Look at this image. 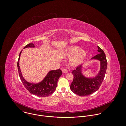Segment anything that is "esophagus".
Masks as SVG:
<instances>
[{
  "label": "esophagus",
  "instance_id": "1",
  "mask_svg": "<svg viewBox=\"0 0 126 126\" xmlns=\"http://www.w3.org/2000/svg\"><path fill=\"white\" fill-rule=\"evenodd\" d=\"M62 72L64 74H66V73H67L68 72V71L66 69H63L62 70Z\"/></svg>",
  "mask_w": 126,
  "mask_h": 126
}]
</instances>
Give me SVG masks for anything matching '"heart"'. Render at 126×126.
Instances as JSON below:
<instances>
[{
  "label": "heart",
  "instance_id": "1",
  "mask_svg": "<svg viewBox=\"0 0 126 126\" xmlns=\"http://www.w3.org/2000/svg\"><path fill=\"white\" fill-rule=\"evenodd\" d=\"M85 51L78 46H71L66 48L61 53V56L65 58L73 57L70 61L72 65L77 66L80 64L86 57Z\"/></svg>",
  "mask_w": 126,
  "mask_h": 126
}]
</instances>
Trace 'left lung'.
I'll return each mask as SVG.
<instances>
[{
  "label": "left lung",
  "mask_w": 126,
  "mask_h": 126,
  "mask_svg": "<svg viewBox=\"0 0 126 126\" xmlns=\"http://www.w3.org/2000/svg\"><path fill=\"white\" fill-rule=\"evenodd\" d=\"M98 54L92 57L90 60L100 61V70L94 77H88L83 74L84 64L74 70L72 73L74 76L73 81L71 84V90L80 96L90 95L97 91L101 86L106 74L107 61L104 52L98 46Z\"/></svg>",
  "instance_id": "8db88e82"
}]
</instances>
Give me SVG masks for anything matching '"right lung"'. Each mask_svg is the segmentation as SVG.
I'll return each mask as SVG.
<instances>
[{
    "label": "right lung",
    "instance_id": "right-lung-1",
    "mask_svg": "<svg viewBox=\"0 0 126 126\" xmlns=\"http://www.w3.org/2000/svg\"><path fill=\"white\" fill-rule=\"evenodd\" d=\"M34 44L29 43L23 49L27 48H35ZM22 50L20 52L17 62V67L20 78L27 90L31 94L38 97H46L52 94L55 91L59 78L62 75L60 69L51 70L49 71L45 77L40 82L34 83L27 81L23 77L19 66V60Z\"/></svg>",
    "mask_w": 126,
    "mask_h": 126
}]
</instances>
